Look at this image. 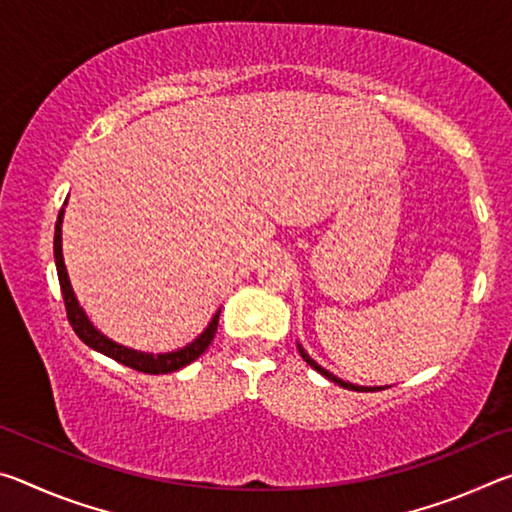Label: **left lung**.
Listing matches in <instances>:
<instances>
[{"mask_svg":"<svg viewBox=\"0 0 512 512\" xmlns=\"http://www.w3.org/2000/svg\"><path fill=\"white\" fill-rule=\"evenodd\" d=\"M298 350H300V354H302V359H305V361L309 363V366H311V368H314V370H318V372H320V375H325V377H327L329 381H334V384H339V386H343V388H350V391H363V388H359V386H352V384H348V381H341L339 377H334V375H332V372H327L325 368H320V366H318V363H316L314 359H309V354H307L305 350H302V348H300V345H298Z\"/></svg>","mask_w":512,"mask_h":512,"instance_id":"8db88e82","label":"left lung"}]
</instances>
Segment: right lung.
I'll return each instance as SVG.
<instances>
[{"label": "right lung", "mask_w": 512, "mask_h": 512, "mask_svg": "<svg viewBox=\"0 0 512 512\" xmlns=\"http://www.w3.org/2000/svg\"><path fill=\"white\" fill-rule=\"evenodd\" d=\"M60 225H63V210L58 212V221H56V232H54V257H56V271H58V282H60V291H63V300H65V311H67V320L72 329L76 332V336L85 343L90 345L92 350H97L106 357L115 359L124 366L133 368L137 372H146V375H167V372L180 370L192 363L194 359L201 357V354L210 348V343L216 334V327H219V314L216 311L212 323L207 325L205 332L198 336L194 343H189L187 348L178 350V352H167V354H146V352H135L128 350L124 345H119L115 341H110L103 336L99 329H94V325L85 316V311L79 307V300H76L72 284H69V277L65 271V262H63V244H60Z\"/></svg>", "instance_id": "obj_1"}]
</instances>
